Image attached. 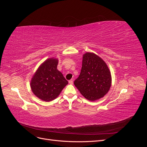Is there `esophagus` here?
<instances>
[{
    "mask_svg": "<svg viewBox=\"0 0 147 147\" xmlns=\"http://www.w3.org/2000/svg\"><path fill=\"white\" fill-rule=\"evenodd\" d=\"M69 84H72L74 83L73 80H69Z\"/></svg>",
    "mask_w": 147,
    "mask_h": 147,
    "instance_id": "34e87169",
    "label": "esophagus"
}]
</instances>
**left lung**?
<instances>
[{
	"mask_svg": "<svg viewBox=\"0 0 147 147\" xmlns=\"http://www.w3.org/2000/svg\"><path fill=\"white\" fill-rule=\"evenodd\" d=\"M74 84L86 99L94 101L107 94L112 85V75L101 57L86 52L83 55L81 72Z\"/></svg>",
	"mask_w": 147,
	"mask_h": 147,
	"instance_id": "8db88e82",
	"label": "left lung"
}]
</instances>
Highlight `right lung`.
Instances as JSON below:
<instances>
[{"mask_svg":"<svg viewBox=\"0 0 147 147\" xmlns=\"http://www.w3.org/2000/svg\"><path fill=\"white\" fill-rule=\"evenodd\" d=\"M58 59L50 57L38 67L30 80L32 92L43 101L50 102L59 96L68 84L62 73L57 69Z\"/></svg>","mask_w":147,"mask_h":147,"instance_id":"1","label":"right lung"}]
</instances>
